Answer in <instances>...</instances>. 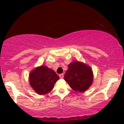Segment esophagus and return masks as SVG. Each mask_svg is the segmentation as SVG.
I'll use <instances>...</instances> for the list:
<instances>
[{
	"label": "esophagus",
	"instance_id": "1",
	"mask_svg": "<svg viewBox=\"0 0 124 124\" xmlns=\"http://www.w3.org/2000/svg\"><path fill=\"white\" fill-rule=\"evenodd\" d=\"M59 77H60V78H63L64 74H59Z\"/></svg>",
	"mask_w": 124,
	"mask_h": 124
}]
</instances>
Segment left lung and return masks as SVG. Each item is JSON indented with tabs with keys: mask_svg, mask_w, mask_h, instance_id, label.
<instances>
[{
	"mask_svg": "<svg viewBox=\"0 0 124 124\" xmlns=\"http://www.w3.org/2000/svg\"><path fill=\"white\" fill-rule=\"evenodd\" d=\"M64 78L74 91L84 92L92 84V70L86 64L74 62L68 65Z\"/></svg>",
	"mask_w": 124,
	"mask_h": 124,
	"instance_id": "8db88e82",
	"label": "left lung"
}]
</instances>
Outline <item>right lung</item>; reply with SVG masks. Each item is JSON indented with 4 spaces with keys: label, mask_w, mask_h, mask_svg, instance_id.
Masks as SVG:
<instances>
[{
    "label": "right lung",
    "mask_w": 124,
    "mask_h": 124,
    "mask_svg": "<svg viewBox=\"0 0 124 124\" xmlns=\"http://www.w3.org/2000/svg\"><path fill=\"white\" fill-rule=\"evenodd\" d=\"M58 79L59 77L56 73L46 66L37 68L30 73L29 76L30 85L40 95L50 92Z\"/></svg>",
    "instance_id": "obj_1"
}]
</instances>
